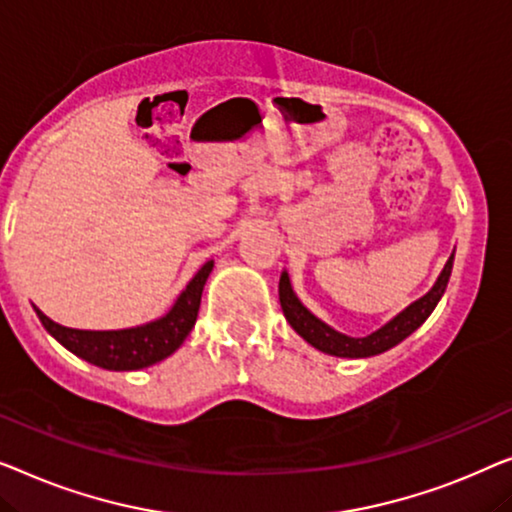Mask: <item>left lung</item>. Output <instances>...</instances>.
I'll return each instance as SVG.
<instances>
[{
	"label": "left lung",
	"instance_id": "left-lung-1",
	"mask_svg": "<svg viewBox=\"0 0 512 512\" xmlns=\"http://www.w3.org/2000/svg\"><path fill=\"white\" fill-rule=\"evenodd\" d=\"M452 259H455V253L450 255L448 262H445L441 276H438L436 285L424 294L422 299H417L415 304H410L406 311L399 313L392 322H387L383 329L373 331V334L364 336V338H352L345 334H338L331 327H327L325 322H320L313 313H308L301 301L294 297L290 278L287 273L280 276L278 283V297H280V308H283L285 318L290 325L294 327L299 336H304L308 343L315 345V348L327 352V355H336V357H371V355H380V352L394 348V345L401 343L403 338L413 334V331L422 325L424 320L429 318L431 311H434L438 299L443 297L445 287H448L450 280V271H452Z\"/></svg>",
	"mask_w": 512,
	"mask_h": 512
}]
</instances>
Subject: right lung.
I'll list each match as a JSON object with an SVG mask.
<instances>
[{
    "label": "right lung",
    "mask_w": 512,
    "mask_h": 512,
    "mask_svg": "<svg viewBox=\"0 0 512 512\" xmlns=\"http://www.w3.org/2000/svg\"><path fill=\"white\" fill-rule=\"evenodd\" d=\"M211 269L213 262H206L201 266L197 276L190 280V285L178 297L174 308L164 318L143 327L120 331L69 329L46 318L39 308H34V311H37L41 325L48 329V334L57 338L74 355L85 359V362L102 366V369L109 371L146 369V366L162 362L171 352H176L178 345L190 334L194 322H197L201 290H204Z\"/></svg>",
    "instance_id": "1"
}]
</instances>
